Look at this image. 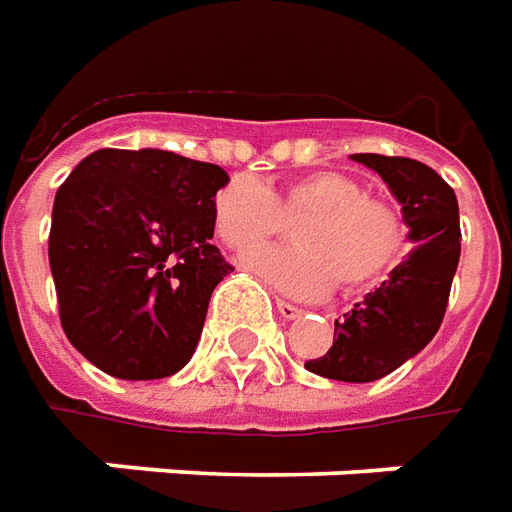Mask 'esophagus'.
<instances>
[{"mask_svg":"<svg viewBox=\"0 0 512 512\" xmlns=\"http://www.w3.org/2000/svg\"><path fill=\"white\" fill-rule=\"evenodd\" d=\"M275 308H278V314H281L284 320H297V317L303 314V308L292 306V303H286V300H275Z\"/></svg>","mask_w":512,"mask_h":512,"instance_id":"1","label":"esophagus"}]
</instances>
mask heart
<instances>
[{"instance_id":"b5f03b06","label":"heart","mask_w":512,"mask_h":512,"mask_svg":"<svg viewBox=\"0 0 512 512\" xmlns=\"http://www.w3.org/2000/svg\"><path fill=\"white\" fill-rule=\"evenodd\" d=\"M295 228V248L264 250L245 267L264 284L295 297L328 295L342 289H364L397 267L405 253V223L400 212L342 170H314L267 190L253 179L237 176L217 190L212 220L220 242L239 256L262 248Z\"/></svg>"}]
</instances>
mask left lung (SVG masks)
<instances>
[{
  "label": "left lung",
  "instance_id": "8db88e82",
  "mask_svg": "<svg viewBox=\"0 0 512 512\" xmlns=\"http://www.w3.org/2000/svg\"><path fill=\"white\" fill-rule=\"evenodd\" d=\"M350 159L389 184L413 250L389 281L336 320L331 350L306 361V369L328 380L372 383L422 353L441 328L460 259V215L455 190L424 162L383 154Z\"/></svg>",
  "mask_w": 512,
  "mask_h": 512
}]
</instances>
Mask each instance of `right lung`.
<instances>
[{
	"label": "right lung",
	"instance_id": "add662e5",
	"mask_svg": "<svg viewBox=\"0 0 512 512\" xmlns=\"http://www.w3.org/2000/svg\"><path fill=\"white\" fill-rule=\"evenodd\" d=\"M223 184L220 165L159 148H101L60 184L49 231L60 322L101 372L157 380L187 366L234 270L212 245Z\"/></svg>",
	"mask_w": 512,
	"mask_h": 512
}]
</instances>
